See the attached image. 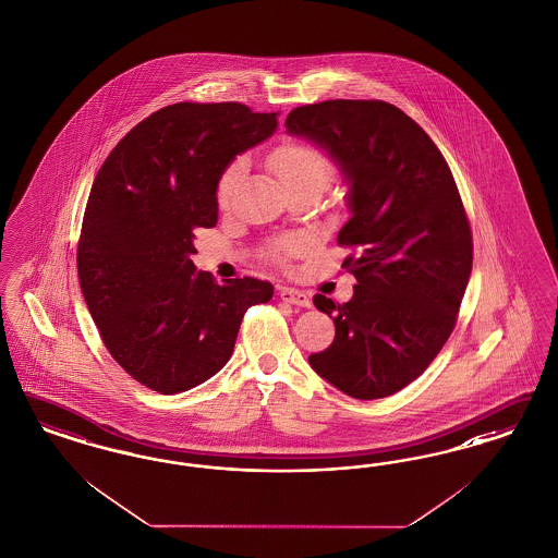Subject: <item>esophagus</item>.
<instances>
[{
    "instance_id": "obj_1",
    "label": "esophagus",
    "mask_w": 558,
    "mask_h": 558,
    "mask_svg": "<svg viewBox=\"0 0 558 558\" xmlns=\"http://www.w3.org/2000/svg\"><path fill=\"white\" fill-rule=\"evenodd\" d=\"M280 299L287 301L290 305H296V307H311V299H308L307 292H303V290L282 287L280 289Z\"/></svg>"
}]
</instances>
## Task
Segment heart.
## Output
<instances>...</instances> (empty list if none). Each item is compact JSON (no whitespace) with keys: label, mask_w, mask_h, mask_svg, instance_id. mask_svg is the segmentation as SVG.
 Wrapping results in <instances>:
<instances>
[{"label":"heart","mask_w":558,"mask_h":558,"mask_svg":"<svg viewBox=\"0 0 558 558\" xmlns=\"http://www.w3.org/2000/svg\"><path fill=\"white\" fill-rule=\"evenodd\" d=\"M271 165H274L276 173L282 177V181L294 177V174L307 173V171H322V173L327 171L326 158L303 144L280 146L271 156ZM243 171H245V158H236L225 169V173L220 174L218 187H216V197H218L220 206L231 204L232 195H234Z\"/></svg>","instance_id":"heart-1"}]
</instances>
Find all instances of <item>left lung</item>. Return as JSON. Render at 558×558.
Wrapping results in <instances>:
<instances>
[{"mask_svg":"<svg viewBox=\"0 0 558 558\" xmlns=\"http://www.w3.org/2000/svg\"><path fill=\"white\" fill-rule=\"evenodd\" d=\"M287 132L324 148L347 181L350 218L338 243L359 284L336 305L313 303L336 326L308 365L356 400L412 384L451 336L472 274V232L442 154L423 128L384 100L296 107Z\"/></svg>","mask_w":558,"mask_h":558,"instance_id":"8db88e82","label":"left lung"}]
</instances>
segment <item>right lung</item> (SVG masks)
<instances>
[{
    "label": "right lung",
    "instance_id": "obj_1",
    "mask_svg": "<svg viewBox=\"0 0 558 558\" xmlns=\"http://www.w3.org/2000/svg\"><path fill=\"white\" fill-rule=\"evenodd\" d=\"M278 113L241 102H177L125 135L93 183L77 276L111 356L158 393L204 384L231 359L243 315L268 303L257 278L216 284L192 255L218 222L216 187L236 154L268 140Z\"/></svg>",
    "mask_w": 558,
    "mask_h": 558
}]
</instances>
